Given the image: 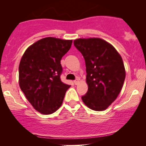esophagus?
Wrapping results in <instances>:
<instances>
[{"label":"esophagus","instance_id":"1","mask_svg":"<svg viewBox=\"0 0 146 146\" xmlns=\"http://www.w3.org/2000/svg\"><path fill=\"white\" fill-rule=\"evenodd\" d=\"M79 82V79H78V78H77L75 80H74V83L75 84H77Z\"/></svg>","mask_w":146,"mask_h":146}]
</instances>
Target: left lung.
I'll list each match as a JSON object with an SVG mask.
<instances>
[{"mask_svg":"<svg viewBox=\"0 0 146 146\" xmlns=\"http://www.w3.org/2000/svg\"><path fill=\"white\" fill-rule=\"evenodd\" d=\"M74 45L82 54L86 67L88 89L82 100L93 110H104L122 88L125 77L122 58L112 45L101 38L76 39Z\"/></svg>","mask_w":146,"mask_h":146,"instance_id":"obj_1","label":"left lung"}]
</instances>
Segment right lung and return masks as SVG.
<instances>
[{
	"mask_svg": "<svg viewBox=\"0 0 146 146\" xmlns=\"http://www.w3.org/2000/svg\"><path fill=\"white\" fill-rule=\"evenodd\" d=\"M72 40L47 37L26 50L19 64V86L36 110L43 114L55 112L70 86L61 81L60 60Z\"/></svg>",
	"mask_w": 146,
	"mask_h": 146,
	"instance_id": "right-lung-1",
	"label": "right lung"
}]
</instances>
